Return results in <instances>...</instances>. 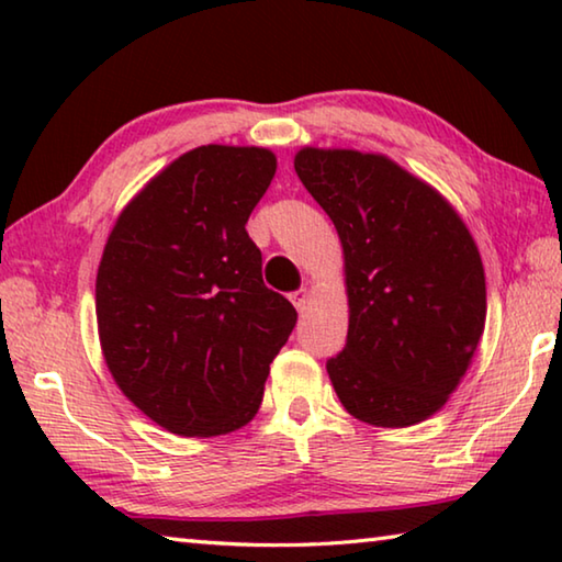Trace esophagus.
I'll return each mask as SVG.
<instances>
[{"label":"esophagus","instance_id":"obj_1","mask_svg":"<svg viewBox=\"0 0 562 562\" xmlns=\"http://www.w3.org/2000/svg\"><path fill=\"white\" fill-rule=\"evenodd\" d=\"M310 302H312V292L307 290V288H302V290H297V292H292V304L294 307H297V312H304L310 307Z\"/></svg>","mask_w":562,"mask_h":562}]
</instances>
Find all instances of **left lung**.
Masks as SVG:
<instances>
[{
  "label": "left lung",
  "mask_w": 562,
  "mask_h": 562,
  "mask_svg": "<svg viewBox=\"0 0 562 562\" xmlns=\"http://www.w3.org/2000/svg\"><path fill=\"white\" fill-rule=\"evenodd\" d=\"M294 170L345 252L349 331L327 361L341 406L382 429L424 422L461 384L486 327L473 235L439 190L382 154L304 146Z\"/></svg>",
  "instance_id": "1"
}]
</instances>
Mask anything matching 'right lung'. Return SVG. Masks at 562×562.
<instances>
[{"instance_id":"1","label":"right lung","mask_w":562,"mask_h":562,"mask_svg":"<svg viewBox=\"0 0 562 562\" xmlns=\"http://www.w3.org/2000/svg\"><path fill=\"white\" fill-rule=\"evenodd\" d=\"M278 170L258 146H198L131 198L103 247L97 322L113 382L178 436H221L258 414L297 322L265 288L245 231Z\"/></svg>"}]
</instances>
